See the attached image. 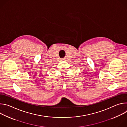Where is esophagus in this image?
<instances>
[{
	"instance_id": "1",
	"label": "esophagus",
	"mask_w": 127,
	"mask_h": 127,
	"mask_svg": "<svg viewBox=\"0 0 127 127\" xmlns=\"http://www.w3.org/2000/svg\"><path fill=\"white\" fill-rule=\"evenodd\" d=\"M64 60H65V59H64V58L61 59V61H64Z\"/></svg>"
}]
</instances>
